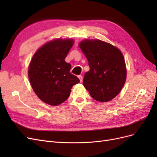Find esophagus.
I'll list each match as a JSON object with an SVG mask.
<instances>
[{"label": "esophagus", "instance_id": "obj_1", "mask_svg": "<svg viewBox=\"0 0 157 157\" xmlns=\"http://www.w3.org/2000/svg\"><path fill=\"white\" fill-rule=\"evenodd\" d=\"M78 78H79V80H80V82H82V77L81 75H78Z\"/></svg>", "mask_w": 157, "mask_h": 157}]
</instances>
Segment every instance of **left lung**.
<instances>
[{"label":"left lung","instance_id":"left-lung-1","mask_svg":"<svg viewBox=\"0 0 157 157\" xmlns=\"http://www.w3.org/2000/svg\"><path fill=\"white\" fill-rule=\"evenodd\" d=\"M78 46L90 67L84 75V86L95 100H112L121 92L126 79V66L122 52L99 39H85Z\"/></svg>","mask_w":157,"mask_h":157}]
</instances>
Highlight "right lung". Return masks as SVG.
<instances>
[{
  "label": "right lung",
  "mask_w": 157,
  "mask_h": 157,
  "mask_svg": "<svg viewBox=\"0 0 157 157\" xmlns=\"http://www.w3.org/2000/svg\"><path fill=\"white\" fill-rule=\"evenodd\" d=\"M71 39L47 42L33 55L28 77L33 91L41 101L57 106L67 100L73 86L80 82L70 73L71 65L65 58L74 44Z\"/></svg>",
  "instance_id": "right-lung-1"
}]
</instances>
